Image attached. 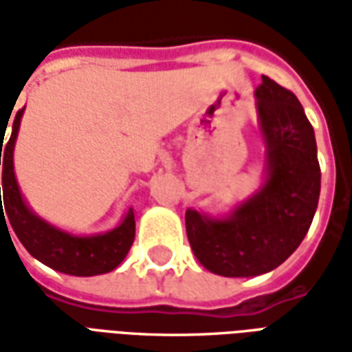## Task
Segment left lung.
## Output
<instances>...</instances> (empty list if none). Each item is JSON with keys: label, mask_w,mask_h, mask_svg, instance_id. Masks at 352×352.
<instances>
[{"label": "left lung", "mask_w": 352, "mask_h": 352, "mask_svg": "<svg viewBox=\"0 0 352 352\" xmlns=\"http://www.w3.org/2000/svg\"><path fill=\"white\" fill-rule=\"evenodd\" d=\"M256 100L267 148L262 190L222 221L194 209L184 214L196 258L224 277H254L283 264L307 234L320 194L317 141L302 103L265 75Z\"/></svg>", "instance_id": "8db88e82"}]
</instances>
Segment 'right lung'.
<instances>
[{
  "mask_svg": "<svg viewBox=\"0 0 352 352\" xmlns=\"http://www.w3.org/2000/svg\"><path fill=\"white\" fill-rule=\"evenodd\" d=\"M22 113H24V107L20 109L12 120V131L9 141L5 145L3 141L0 143V166L3 162L0 186V190L3 188V201L0 199L1 211L5 207V213L0 214V219L1 221L9 219L14 234L20 239V243L26 247V251L56 272L77 275V277H90V275L113 272L116 265L126 258V254L133 243V237H135L133 211L128 209L122 224L116 226L115 230H111L103 236L90 237L72 236L67 232L50 226L39 217H35L28 209L26 201L22 199L19 184L14 179V171H12V148H14V141L19 135ZM5 131H7V126L0 130L1 139H5ZM5 214H8L7 217H4Z\"/></svg>",
  "mask_w": 352,
  "mask_h": 352,
  "instance_id": "add662e5",
  "label": "right lung"
}]
</instances>
